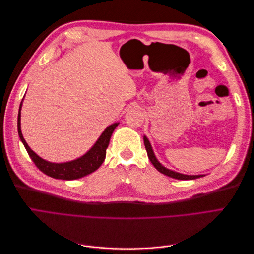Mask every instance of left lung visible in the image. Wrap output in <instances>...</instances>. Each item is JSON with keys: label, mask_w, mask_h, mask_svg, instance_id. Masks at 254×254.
<instances>
[{"label": "left lung", "mask_w": 254, "mask_h": 254, "mask_svg": "<svg viewBox=\"0 0 254 254\" xmlns=\"http://www.w3.org/2000/svg\"><path fill=\"white\" fill-rule=\"evenodd\" d=\"M144 139V145H145V148H146V151H147V156L150 160V162L152 163V165L156 167V170H158L161 174H164L168 177H171V178H174V179H178V180H194V179H197V178H200V177H204L205 175H184V174H181V173H177V172H174L172 170H168L167 167L163 166L162 164H161L159 162V160L157 159L155 152H153V149L151 147V144L148 140V137L144 135L143 136Z\"/></svg>", "instance_id": "left-lung-1"}]
</instances>
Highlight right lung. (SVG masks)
<instances>
[{
    "instance_id": "right-lung-1",
    "label": "right lung",
    "mask_w": 254,
    "mask_h": 254,
    "mask_svg": "<svg viewBox=\"0 0 254 254\" xmlns=\"http://www.w3.org/2000/svg\"><path fill=\"white\" fill-rule=\"evenodd\" d=\"M23 99H24V97H23ZM23 99L20 104L18 113V133L20 136V140L23 143V145H24L30 159L33 160V162L43 174L55 179L75 180L82 178V177L95 172L97 168L103 164L106 158V150L108 148L112 132L114 131V129L118 127L120 123H114V124H111L110 126L107 127L103 131V133L99 135L94 145L81 157L64 163H54L38 156L37 153L29 147L26 141L24 140V137H23L21 131V109Z\"/></svg>"
}]
</instances>
